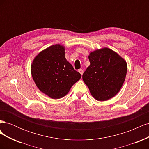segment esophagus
Wrapping results in <instances>:
<instances>
[{"mask_svg":"<svg viewBox=\"0 0 149 149\" xmlns=\"http://www.w3.org/2000/svg\"><path fill=\"white\" fill-rule=\"evenodd\" d=\"M78 71H79V73L81 74H83V70H82V69H79V70H78Z\"/></svg>","mask_w":149,"mask_h":149,"instance_id":"1","label":"esophagus"}]
</instances>
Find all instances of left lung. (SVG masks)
Listing matches in <instances>:
<instances>
[{"label": "left lung", "mask_w": 149, "mask_h": 149, "mask_svg": "<svg viewBox=\"0 0 149 149\" xmlns=\"http://www.w3.org/2000/svg\"><path fill=\"white\" fill-rule=\"evenodd\" d=\"M90 65L83 74V79L90 93L97 101H104L115 96L123 86L127 63L118 53L108 48L90 53Z\"/></svg>", "instance_id": "left-lung-1"}]
</instances>
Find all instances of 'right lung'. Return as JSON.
Returning a JSON list of instances; mask_svg holds the SVG:
<instances>
[{
  "instance_id": "1",
  "label": "right lung",
  "mask_w": 149,
  "mask_h": 149,
  "mask_svg": "<svg viewBox=\"0 0 149 149\" xmlns=\"http://www.w3.org/2000/svg\"><path fill=\"white\" fill-rule=\"evenodd\" d=\"M65 48L54 45L40 52L31 65V73L40 91L52 99L68 93L81 75L65 58Z\"/></svg>"
}]
</instances>
